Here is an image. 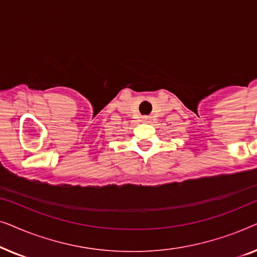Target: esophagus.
<instances>
[{
	"label": "esophagus",
	"instance_id": "esophagus-1",
	"mask_svg": "<svg viewBox=\"0 0 257 257\" xmlns=\"http://www.w3.org/2000/svg\"><path fill=\"white\" fill-rule=\"evenodd\" d=\"M146 119H147V118H146Z\"/></svg>",
	"mask_w": 257,
	"mask_h": 257
}]
</instances>
